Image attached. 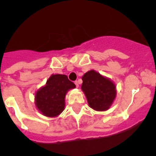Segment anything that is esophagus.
Masks as SVG:
<instances>
[{
  "instance_id": "34e87169",
  "label": "esophagus",
  "mask_w": 156,
  "mask_h": 156,
  "mask_svg": "<svg viewBox=\"0 0 156 156\" xmlns=\"http://www.w3.org/2000/svg\"><path fill=\"white\" fill-rule=\"evenodd\" d=\"M75 85H76L77 88H78V81H75Z\"/></svg>"
}]
</instances>
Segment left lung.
<instances>
[{"instance_id":"obj_1","label":"left lung","mask_w":156,"mask_h":156,"mask_svg":"<svg viewBox=\"0 0 156 156\" xmlns=\"http://www.w3.org/2000/svg\"><path fill=\"white\" fill-rule=\"evenodd\" d=\"M82 81L81 89L86 96L90 107L97 111L108 109L116 95L114 83L94 70L83 75Z\"/></svg>"}]
</instances>
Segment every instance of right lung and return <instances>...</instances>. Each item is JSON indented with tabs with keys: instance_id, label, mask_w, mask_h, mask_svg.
<instances>
[{
	"instance_id": "1",
	"label": "right lung",
	"mask_w": 156,
	"mask_h": 156,
	"mask_svg": "<svg viewBox=\"0 0 156 156\" xmlns=\"http://www.w3.org/2000/svg\"><path fill=\"white\" fill-rule=\"evenodd\" d=\"M75 88V84L66 75H52L47 81L46 85L36 93V107L44 115L55 117L65 108L67 91Z\"/></svg>"
}]
</instances>
